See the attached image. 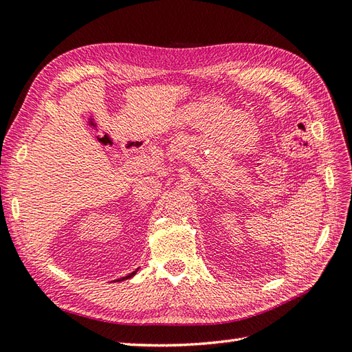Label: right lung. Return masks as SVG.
<instances>
[{
	"label": "right lung",
	"mask_w": 352,
	"mask_h": 352,
	"mask_svg": "<svg viewBox=\"0 0 352 352\" xmlns=\"http://www.w3.org/2000/svg\"><path fill=\"white\" fill-rule=\"evenodd\" d=\"M133 275H135V272H132V274H129V275H128V276H123V278H120V279H119V281H123V279H128V278H131V276H133Z\"/></svg>",
	"instance_id": "1"
}]
</instances>
